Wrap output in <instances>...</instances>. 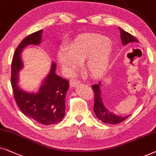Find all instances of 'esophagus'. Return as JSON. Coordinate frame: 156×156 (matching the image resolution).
Returning <instances> with one entry per match:
<instances>
[{
  "label": "esophagus",
  "mask_w": 156,
  "mask_h": 156,
  "mask_svg": "<svg viewBox=\"0 0 156 156\" xmlns=\"http://www.w3.org/2000/svg\"><path fill=\"white\" fill-rule=\"evenodd\" d=\"M79 84H80V81L77 79L70 80V88H75V87H76L78 85H79Z\"/></svg>",
  "instance_id": "1"
}]
</instances>
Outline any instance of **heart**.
Segmentation results:
<instances>
[{
    "mask_svg": "<svg viewBox=\"0 0 156 156\" xmlns=\"http://www.w3.org/2000/svg\"><path fill=\"white\" fill-rule=\"evenodd\" d=\"M112 52L111 43L104 36L84 34L78 36L67 46V52L58 53V61L66 73L73 74L78 63L84 62V70L89 76L98 78L108 68Z\"/></svg>",
    "mask_w": 156,
    "mask_h": 156,
    "instance_id": "b5f03b06",
    "label": "heart"
}]
</instances>
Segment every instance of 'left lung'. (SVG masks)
I'll list each match as a JSON object with an SVG mask.
<instances>
[{
	"label": "left lung",
	"instance_id": "1",
	"mask_svg": "<svg viewBox=\"0 0 156 156\" xmlns=\"http://www.w3.org/2000/svg\"><path fill=\"white\" fill-rule=\"evenodd\" d=\"M120 32V38H121L122 43L123 45H128V43H138V40L133 36L131 34L126 32L122 28H119ZM101 82H98V83L92 86V88L93 92L95 93L94 98V107H93V111L95 112V115L98 119L103 122L105 123L109 124H118L123 122L126 118L129 117L130 115L126 116H120L115 115L109 111L105 108L104 103H103L102 99V95H101Z\"/></svg>",
	"mask_w": 156,
	"mask_h": 156
}]
</instances>
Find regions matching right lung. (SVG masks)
Masks as SVG:
<instances>
[{
  "label": "right lung",
  "mask_w": 156,
  "mask_h": 156,
  "mask_svg": "<svg viewBox=\"0 0 156 156\" xmlns=\"http://www.w3.org/2000/svg\"><path fill=\"white\" fill-rule=\"evenodd\" d=\"M43 30L29 35L16 48L11 66V86L16 102L22 113L43 125L60 123L65 115L66 95L69 83L55 73L56 64L51 63L49 73L37 93H29L20 88L19 73L23 68L21 54L24 48L39 45L42 41Z\"/></svg>",
  "instance_id": "right-lung-1"
}]
</instances>
